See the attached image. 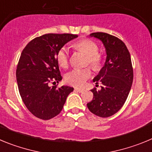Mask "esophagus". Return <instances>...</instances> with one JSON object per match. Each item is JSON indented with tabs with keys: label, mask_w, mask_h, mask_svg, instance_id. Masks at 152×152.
<instances>
[{
	"label": "esophagus",
	"mask_w": 152,
	"mask_h": 152,
	"mask_svg": "<svg viewBox=\"0 0 152 152\" xmlns=\"http://www.w3.org/2000/svg\"><path fill=\"white\" fill-rule=\"evenodd\" d=\"M75 91H77V92H79V93L84 92V90L80 89V88H75Z\"/></svg>",
	"instance_id": "1"
}]
</instances>
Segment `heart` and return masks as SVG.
Returning <instances> with one entry per match:
<instances>
[{"label":"heart","instance_id":"b5f03b06","mask_svg":"<svg viewBox=\"0 0 152 152\" xmlns=\"http://www.w3.org/2000/svg\"><path fill=\"white\" fill-rule=\"evenodd\" d=\"M74 48L77 50L84 52L87 56V63H89L94 68L100 66L101 57L98 54V46L94 42L90 39H83L77 42L74 45ZM69 50L68 46L64 45L57 52V61L60 66L66 68L68 64ZM91 76V71L89 68H75L70 71L65 75V80L68 84L75 87H83Z\"/></svg>","mask_w":152,"mask_h":152}]
</instances>
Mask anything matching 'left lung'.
I'll list each match as a JSON object with an SVG mask.
<instances>
[{
    "mask_svg": "<svg viewBox=\"0 0 152 152\" xmlns=\"http://www.w3.org/2000/svg\"><path fill=\"white\" fill-rule=\"evenodd\" d=\"M91 37L102 42L107 58L103 68L93 81L103 84L100 90H91L93 100L87 104L92 113L109 117L122 108L128 97L133 81V69L129 52L116 36L105 33H94Z\"/></svg>",
    "mask_w": 152,
    "mask_h": 152,
    "instance_id": "left-lung-1",
    "label": "left lung"
}]
</instances>
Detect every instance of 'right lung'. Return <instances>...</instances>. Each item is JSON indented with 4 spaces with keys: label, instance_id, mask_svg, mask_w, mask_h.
Masks as SVG:
<instances>
[{
    "label": "right lung",
    "instance_id": "right-lung-1",
    "mask_svg": "<svg viewBox=\"0 0 152 152\" xmlns=\"http://www.w3.org/2000/svg\"><path fill=\"white\" fill-rule=\"evenodd\" d=\"M73 34L42 35L24 48L16 72L17 85L24 104L37 118L47 120L58 115L74 88L50 87L61 80L56 56L61 47L75 39Z\"/></svg>",
    "mask_w": 152,
    "mask_h": 152
}]
</instances>
